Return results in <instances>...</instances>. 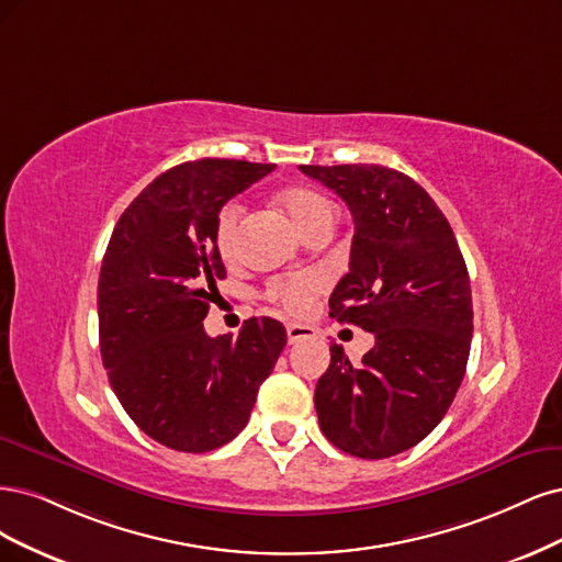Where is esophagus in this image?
<instances>
[{"label": "esophagus", "mask_w": 562, "mask_h": 562, "mask_svg": "<svg viewBox=\"0 0 562 562\" xmlns=\"http://www.w3.org/2000/svg\"><path fill=\"white\" fill-rule=\"evenodd\" d=\"M286 338H289V342H301V340H313V338H317V331L313 329V327H307V324H296V322H292V324H286Z\"/></svg>", "instance_id": "esophagus-1"}]
</instances>
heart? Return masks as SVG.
I'll return each instance as SVG.
<instances>
[{
    "mask_svg": "<svg viewBox=\"0 0 562 562\" xmlns=\"http://www.w3.org/2000/svg\"><path fill=\"white\" fill-rule=\"evenodd\" d=\"M280 203L289 220L296 224L301 233L313 228L324 220H334V210L324 195L311 189H289L280 195ZM243 220V205L238 201H228L222 205L220 214L214 222V247L220 251L222 259H233L238 251V233ZM324 286L322 276L317 273H296L276 278L268 284L266 296L286 307L289 313H305L313 303V296Z\"/></svg>",
    "mask_w": 562,
    "mask_h": 562,
    "instance_id": "1",
    "label": "heart"
}]
</instances>
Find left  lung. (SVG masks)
<instances>
[{"label": "left lung", "mask_w": 562, "mask_h": 562, "mask_svg": "<svg viewBox=\"0 0 562 562\" xmlns=\"http://www.w3.org/2000/svg\"><path fill=\"white\" fill-rule=\"evenodd\" d=\"M352 212L350 273L331 317L375 336L352 367L331 342L317 380L319 427L355 458L383 460L441 423L464 378L474 334L467 263L443 212L404 172L383 166H301Z\"/></svg>", "instance_id": "1"}]
</instances>
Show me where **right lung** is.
Instances as JSON below:
<instances>
[{"mask_svg":"<svg viewBox=\"0 0 562 562\" xmlns=\"http://www.w3.org/2000/svg\"><path fill=\"white\" fill-rule=\"evenodd\" d=\"M273 162L203 158L156 177L125 207L98 282L100 352L114 394L154 441L207 452L245 429L259 385L286 346L273 317L210 338V303L226 278L214 222Z\"/></svg>","mask_w":562,"mask_h":562,"instance_id":"add662e5","label":"right lung"}]
</instances>
